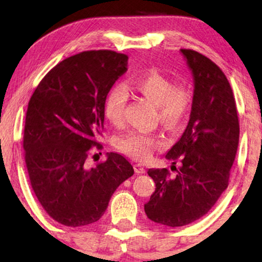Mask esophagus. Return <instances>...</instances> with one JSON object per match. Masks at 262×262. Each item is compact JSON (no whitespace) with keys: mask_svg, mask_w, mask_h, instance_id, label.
<instances>
[{"mask_svg":"<svg viewBox=\"0 0 262 262\" xmlns=\"http://www.w3.org/2000/svg\"><path fill=\"white\" fill-rule=\"evenodd\" d=\"M134 170H135V172L138 173V175H140V173H145V169H144L143 165H140V164H135L134 165Z\"/></svg>","mask_w":262,"mask_h":262,"instance_id":"obj_1","label":"esophagus"}]
</instances>
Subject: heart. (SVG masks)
<instances>
[{
  "label": "heart",
  "mask_w": 262,
  "mask_h": 262,
  "mask_svg": "<svg viewBox=\"0 0 262 262\" xmlns=\"http://www.w3.org/2000/svg\"><path fill=\"white\" fill-rule=\"evenodd\" d=\"M128 91L135 92L154 103L161 123L170 128L181 127L188 118L192 108V93L183 85L172 86V82L158 73H149L135 77L123 87L116 85L108 91L103 102V114L111 124L123 122ZM119 151L135 160H148L161 148L159 135L140 130H130L121 135L116 141Z\"/></svg>",
  "instance_id": "b5f03b06"
}]
</instances>
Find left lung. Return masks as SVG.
<instances>
[{"label":"left lung","instance_id":"left-lung-1","mask_svg":"<svg viewBox=\"0 0 262 262\" xmlns=\"http://www.w3.org/2000/svg\"><path fill=\"white\" fill-rule=\"evenodd\" d=\"M181 53L194 90L187 127L165 156L177 173L149 169L156 188L144 204L149 219L172 228L202 218L228 187L240 132L235 98L221 68L194 50Z\"/></svg>","mask_w":262,"mask_h":262}]
</instances>
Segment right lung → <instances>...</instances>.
I'll return each mask as SVG.
<instances>
[{"instance_id": "add662e5", "label": "right lung", "mask_w": 262, "mask_h": 262, "mask_svg": "<svg viewBox=\"0 0 262 262\" xmlns=\"http://www.w3.org/2000/svg\"><path fill=\"white\" fill-rule=\"evenodd\" d=\"M127 64L125 54L112 50L79 53L54 66L29 100L23 137L29 180L45 212L66 227L97 222L134 173L117 152L91 169L85 165L103 148V102Z\"/></svg>"}]
</instances>
